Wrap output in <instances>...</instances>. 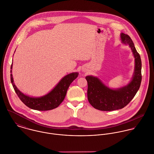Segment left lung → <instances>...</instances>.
<instances>
[{"mask_svg":"<svg viewBox=\"0 0 154 154\" xmlns=\"http://www.w3.org/2000/svg\"><path fill=\"white\" fill-rule=\"evenodd\" d=\"M122 43L128 45L134 58V69L131 80L123 87L111 89L106 86L98 77L88 75V98L89 103L95 109L111 111L122 109L134 97L139 89L142 81V62L134 43L128 36L123 32L120 34Z\"/></svg>","mask_w":154,"mask_h":154,"instance_id":"left-lung-1","label":"left lung"}]
</instances>
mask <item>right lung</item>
Masks as SVG:
<instances>
[{
    "label": "right lung",
    "instance_id": "add662e5",
    "mask_svg": "<svg viewBox=\"0 0 154 154\" xmlns=\"http://www.w3.org/2000/svg\"><path fill=\"white\" fill-rule=\"evenodd\" d=\"M11 66V81L12 86L21 100L30 108L37 111H48L57 108L63 100L71 83L78 77L79 72H74L65 75L59 83L47 94L40 97H31L21 92L15 86Z\"/></svg>",
    "mask_w": 154,
    "mask_h": 154
}]
</instances>
